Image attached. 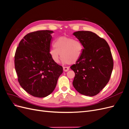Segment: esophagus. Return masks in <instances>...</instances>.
Instances as JSON below:
<instances>
[{
	"label": "esophagus",
	"instance_id": "1",
	"mask_svg": "<svg viewBox=\"0 0 129 129\" xmlns=\"http://www.w3.org/2000/svg\"><path fill=\"white\" fill-rule=\"evenodd\" d=\"M63 71L64 72H67V71H69V67H63Z\"/></svg>",
	"mask_w": 129,
	"mask_h": 129
}]
</instances>
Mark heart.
I'll use <instances>...</instances> for the list:
<instances>
[{"instance_id":"obj_1","label":"heart","mask_w":129,"mask_h":129,"mask_svg":"<svg viewBox=\"0 0 129 129\" xmlns=\"http://www.w3.org/2000/svg\"><path fill=\"white\" fill-rule=\"evenodd\" d=\"M54 47L49 50L52 60L57 62L61 56L64 63H75L80 59L83 50V45L80 40L72 38L61 37L54 41Z\"/></svg>"}]
</instances>
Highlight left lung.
Segmentation results:
<instances>
[{"instance_id":"left-lung-1","label":"left lung","mask_w":129,"mask_h":129,"mask_svg":"<svg viewBox=\"0 0 129 129\" xmlns=\"http://www.w3.org/2000/svg\"><path fill=\"white\" fill-rule=\"evenodd\" d=\"M83 45L80 59L71 68L75 72L73 84L81 94L96 95L110 79L114 61L110 47L104 39L90 31L73 33Z\"/></svg>"}]
</instances>
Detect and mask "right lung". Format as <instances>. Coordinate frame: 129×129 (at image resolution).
Returning <instances> with one entry per match:
<instances>
[{
  "instance_id": "1",
  "label": "right lung",
  "mask_w": 129,
  "mask_h": 129,
  "mask_svg": "<svg viewBox=\"0 0 129 129\" xmlns=\"http://www.w3.org/2000/svg\"><path fill=\"white\" fill-rule=\"evenodd\" d=\"M52 30L31 32L19 42L14 56V66L21 87L29 94L45 97L55 88L63 73L62 66L49 54Z\"/></svg>"
}]
</instances>
